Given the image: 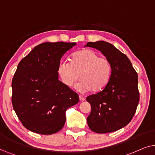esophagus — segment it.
Masks as SVG:
<instances>
[{
  "label": "esophagus",
  "mask_w": 155,
  "mask_h": 155,
  "mask_svg": "<svg viewBox=\"0 0 155 155\" xmlns=\"http://www.w3.org/2000/svg\"><path fill=\"white\" fill-rule=\"evenodd\" d=\"M79 101L81 102H83V101H85V98H84V97H82V96H79Z\"/></svg>",
  "instance_id": "34e87169"
}]
</instances>
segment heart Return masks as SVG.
<instances>
[{
    "mask_svg": "<svg viewBox=\"0 0 155 155\" xmlns=\"http://www.w3.org/2000/svg\"><path fill=\"white\" fill-rule=\"evenodd\" d=\"M59 77L66 86L71 87L79 79L77 86L81 92L102 91L108 85L112 75L110 60L100 57L92 49H84L72 54L70 62L61 61L57 69Z\"/></svg>",
    "mask_w": 155,
    "mask_h": 155,
    "instance_id": "obj_1",
    "label": "heart"
}]
</instances>
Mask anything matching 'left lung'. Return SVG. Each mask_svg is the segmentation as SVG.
I'll return each instance as SVG.
<instances>
[{"instance_id":"8db88e82","label":"left lung","mask_w":155,"mask_h":155,"mask_svg":"<svg viewBox=\"0 0 155 155\" xmlns=\"http://www.w3.org/2000/svg\"><path fill=\"white\" fill-rule=\"evenodd\" d=\"M85 47L101 51L112 65L106 87L86 98L91 106L88 125L95 133H112L126 126L135 115L140 99L137 74L126 55L110 43L90 42Z\"/></svg>"}]
</instances>
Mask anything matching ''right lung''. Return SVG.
<instances>
[{"instance_id":"add662e5","label":"right lung","mask_w":155,"mask_h":155,"mask_svg":"<svg viewBox=\"0 0 155 155\" xmlns=\"http://www.w3.org/2000/svg\"><path fill=\"white\" fill-rule=\"evenodd\" d=\"M75 42H45L18 64L12 81V104L29 130L56 133L66 122V110L79 101L78 94L59 80L61 57Z\"/></svg>"}]
</instances>
